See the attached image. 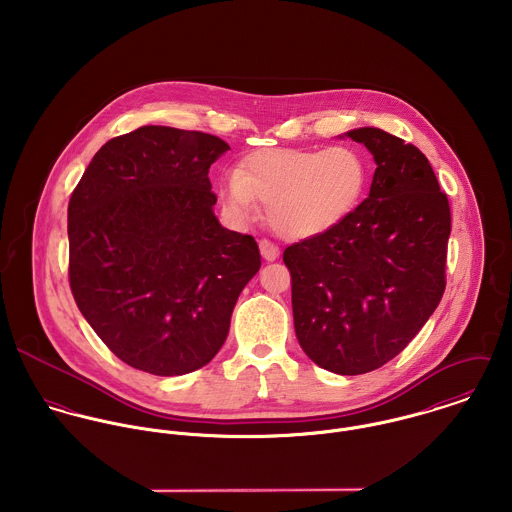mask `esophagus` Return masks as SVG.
Listing matches in <instances>:
<instances>
[{"instance_id":"34e87169","label":"esophagus","mask_w":512,"mask_h":512,"mask_svg":"<svg viewBox=\"0 0 512 512\" xmlns=\"http://www.w3.org/2000/svg\"><path fill=\"white\" fill-rule=\"evenodd\" d=\"M260 254L264 260L274 262L280 256V248L274 246L270 240H260Z\"/></svg>"}]
</instances>
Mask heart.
<instances>
[{
	"label": "heart",
	"mask_w": 512,
	"mask_h": 512,
	"mask_svg": "<svg viewBox=\"0 0 512 512\" xmlns=\"http://www.w3.org/2000/svg\"><path fill=\"white\" fill-rule=\"evenodd\" d=\"M366 183L365 157L355 147H276L244 157L236 173L220 179L219 195L230 219L250 222L260 203L280 238L305 240L347 219L359 207Z\"/></svg>",
	"instance_id": "b5f03b06"
}]
</instances>
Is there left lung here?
<instances>
[{
  "label": "left lung",
  "instance_id": "1",
  "mask_svg": "<svg viewBox=\"0 0 512 512\" xmlns=\"http://www.w3.org/2000/svg\"><path fill=\"white\" fill-rule=\"evenodd\" d=\"M345 138L374 157L370 193L333 230L288 246L284 262L303 353L329 372L353 376L394 359L436 311L451 213L418 147L380 128Z\"/></svg>",
  "mask_w": 512,
  "mask_h": 512
}]
</instances>
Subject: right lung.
Segmentation results:
<instances>
[{
    "mask_svg": "<svg viewBox=\"0 0 512 512\" xmlns=\"http://www.w3.org/2000/svg\"><path fill=\"white\" fill-rule=\"evenodd\" d=\"M217 136L142 126L96 151L69 203L74 301L134 366L179 376L213 361L232 309L260 270L252 236L215 215Z\"/></svg>",
    "mask_w": 512,
    "mask_h": 512,
    "instance_id": "1",
    "label": "right lung"
}]
</instances>
